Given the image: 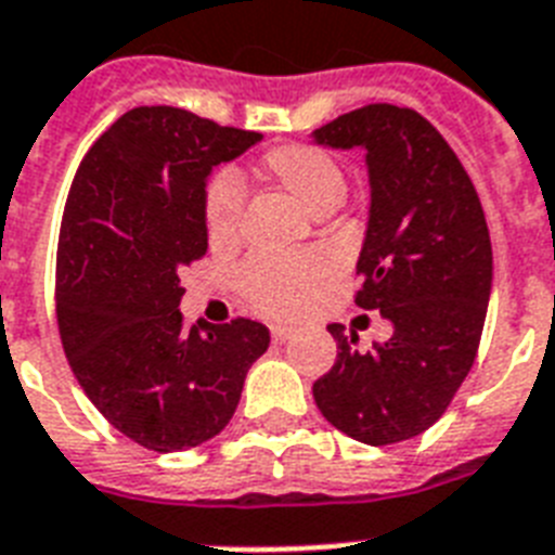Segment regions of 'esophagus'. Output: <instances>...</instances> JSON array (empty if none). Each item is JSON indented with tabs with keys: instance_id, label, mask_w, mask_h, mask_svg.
I'll use <instances>...</instances> for the list:
<instances>
[{
	"instance_id": "obj_1",
	"label": "esophagus",
	"mask_w": 555,
	"mask_h": 555,
	"mask_svg": "<svg viewBox=\"0 0 555 555\" xmlns=\"http://www.w3.org/2000/svg\"><path fill=\"white\" fill-rule=\"evenodd\" d=\"M295 334V328H288V326H272V340L274 343H286L288 337Z\"/></svg>"
}]
</instances>
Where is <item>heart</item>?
I'll return each mask as SVG.
<instances>
[{
	"mask_svg": "<svg viewBox=\"0 0 555 555\" xmlns=\"http://www.w3.org/2000/svg\"><path fill=\"white\" fill-rule=\"evenodd\" d=\"M263 172L288 192L311 215L334 212L346 198V176L332 155L311 144H286L269 150ZM244 209V184L232 169H223L209 181L204 195L206 235L215 246L235 244L237 221ZM328 278L326 258L318 251L300 255H258L246 260L235 283L251 309L269 318H297L318 286Z\"/></svg>",
	"mask_w": 555,
	"mask_h": 555,
	"instance_id": "heart-1",
	"label": "heart"
}]
</instances>
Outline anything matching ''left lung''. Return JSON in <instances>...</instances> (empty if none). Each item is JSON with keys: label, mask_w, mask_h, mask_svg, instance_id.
Here are the masks:
<instances>
[{"label": "left lung", "mask_w": 555, "mask_h": 555, "mask_svg": "<svg viewBox=\"0 0 555 555\" xmlns=\"http://www.w3.org/2000/svg\"><path fill=\"white\" fill-rule=\"evenodd\" d=\"M309 139L365 153L369 223L354 304L391 323V337L369 351L332 323L337 360L311 391L337 431L391 446L428 431L468 377L491 300V235L465 167L414 109L369 104Z\"/></svg>", "instance_id": "left-lung-1"}]
</instances>
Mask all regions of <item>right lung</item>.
Returning a JSON list of instances; mask_svg holds the SVG:
<instances>
[{
    "instance_id": "add662e5",
    "label": "right lung",
    "mask_w": 555,
    "mask_h": 555,
    "mask_svg": "<svg viewBox=\"0 0 555 555\" xmlns=\"http://www.w3.org/2000/svg\"><path fill=\"white\" fill-rule=\"evenodd\" d=\"M263 135L178 107H135L73 178L56 255L64 354L95 409L132 442L186 451L232 420L269 328L237 318L184 328L181 269L206 251L215 167Z\"/></svg>"
}]
</instances>
